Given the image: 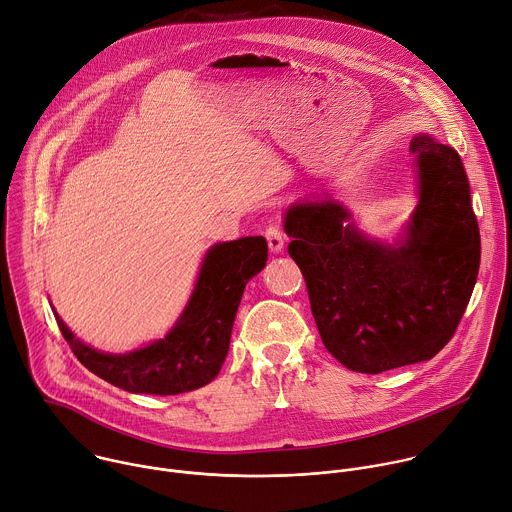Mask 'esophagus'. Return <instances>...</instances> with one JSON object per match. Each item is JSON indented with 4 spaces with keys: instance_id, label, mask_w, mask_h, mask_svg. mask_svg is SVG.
<instances>
[{
    "instance_id": "34e87169",
    "label": "esophagus",
    "mask_w": 512,
    "mask_h": 512,
    "mask_svg": "<svg viewBox=\"0 0 512 512\" xmlns=\"http://www.w3.org/2000/svg\"><path fill=\"white\" fill-rule=\"evenodd\" d=\"M265 239H267V245L273 253H281L283 251V245H285V235L281 231L279 225H269L265 229Z\"/></svg>"
}]
</instances>
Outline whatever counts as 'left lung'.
Instances as JSON below:
<instances>
[{"label":"left lung","instance_id":"obj_1","mask_svg":"<svg viewBox=\"0 0 512 512\" xmlns=\"http://www.w3.org/2000/svg\"><path fill=\"white\" fill-rule=\"evenodd\" d=\"M410 152L420 201L396 247L344 225L350 213L331 199L285 213L287 251L305 277L321 342L352 372L432 360L476 283L480 233L458 152L426 134L412 138Z\"/></svg>","mask_w":512,"mask_h":512}]
</instances>
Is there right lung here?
I'll list each match as a JSON object with an SVG mask.
<instances>
[{"mask_svg": "<svg viewBox=\"0 0 512 512\" xmlns=\"http://www.w3.org/2000/svg\"><path fill=\"white\" fill-rule=\"evenodd\" d=\"M265 261L263 237H243L211 247L175 327L158 342L130 354H102L82 344L60 315H54L74 356L98 378L132 394H185L207 386L221 372L241 295Z\"/></svg>", "mask_w": 512, "mask_h": 512, "instance_id": "right-lung-1", "label": "right lung"}]
</instances>
